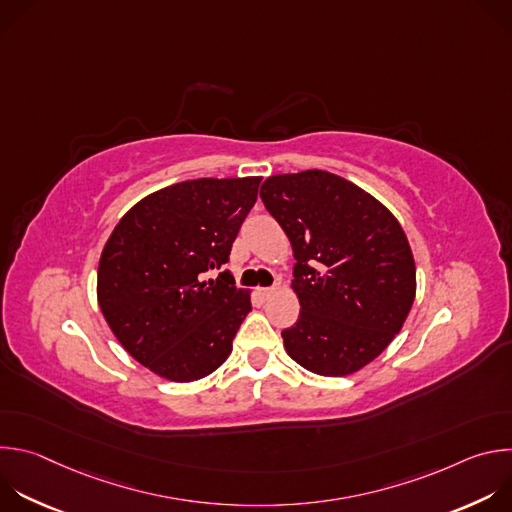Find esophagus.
Listing matches in <instances>:
<instances>
[{
    "mask_svg": "<svg viewBox=\"0 0 512 512\" xmlns=\"http://www.w3.org/2000/svg\"><path fill=\"white\" fill-rule=\"evenodd\" d=\"M275 291H277V285H273V287H263V289H261V296H263L265 300H269L271 296H275Z\"/></svg>",
    "mask_w": 512,
    "mask_h": 512,
    "instance_id": "obj_1",
    "label": "esophagus"
}]
</instances>
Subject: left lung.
<instances>
[{"instance_id": "1", "label": "left lung", "mask_w": 512, "mask_h": 512, "mask_svg": "<svg viewBox=\"0 0 512 512\" xmlns=\"http://www.w3.org/2000/svg\"><path fill=\"white\" fill-rule=\"evenodd\" d=\"M261 200L294 249L298 322L287 354L322 377H346L399 334L415 300V261L393 212L360 186L324 172L277 174Z\"/></svg>"}]
</instances>
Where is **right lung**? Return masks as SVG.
Listing matches in <instances>:
<instances>
[{"label":"right lung","instance_id":"add662e5","mask_svg":"<svg viewBox=\"0 0 512 512\" xmlns=\"http://www.w3.org/2000/svg\"><path fill=\"white\" fill-rule=\"evenodd\" d=\"M261 176L172 184L131 206L107 239L97 271L99 308L145 369L198 381L229 358L251 312L249 289L218 271L231 255Z\"/></svg>","mask_w":512,"mask_h":512}]
</instances>
